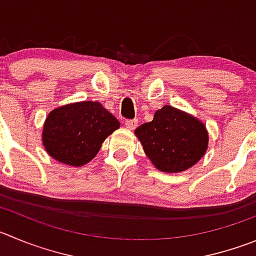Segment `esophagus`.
Instances as JSON below:
<instances>
[{
    "instance_id": "1",
    "label": "esophagus",
    "mask_w": 256,
    "mask_h": 256,
    "mask_svg": "<svg viewBox=\"0 0 256 256\" xmlns=\"http://www.w3.org/2000/svg\"><path fill=\"white\" fill-rule=\"evenodd\" d=\"M139 121L138 120H126L125 121V126L128 128V130H134V128L138 126Z\"/></svg>"
}]
</instances>
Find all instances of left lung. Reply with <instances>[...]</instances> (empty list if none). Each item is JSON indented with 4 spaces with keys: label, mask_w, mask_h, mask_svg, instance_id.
<instances>
[{
    "label": "left lung",
    "mask_w": 256,
    "mask_h": 256,
    "mask_svg": "<svg viewBox=\"0 0 256 256\" xmlns=\"http://www.w3.org/2000/svg\"><path fill=\"white\" fill-rule=\"evenodd\" d=\"M135 135L155 168L166 173L190 169L208 146L204 124L168 104L155 112L152 121L136 128Z\"/></svg>",
    "instance_id": "1"
}]
</instances>
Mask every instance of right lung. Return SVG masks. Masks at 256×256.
<instances>
[{
	"instance_id": "obj_1",
	"label": "right lung",
	"mask_w": 256,
	"mask_h": 256,
	"mask_svg": "<svg viewBox=\"0 0 256 256\" xmlns=\"http://www.w3.org/2000/svg\"><path fill=\"white\" fill-rule=\"evenodd\" d=\"M118 128L116 117L100 102H76L49 112L42 145L56 160L80 166L92 160L104 139Z\"/></svg>"
}]
</instances>
